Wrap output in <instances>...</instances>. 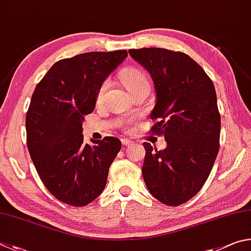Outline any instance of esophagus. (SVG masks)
Masks as SVG:
<instances>
[{
	"label": "esophagus",
	"instance_id": "34e87169",
	"mask_svg": "<svg viewBox=\"0 0 251 251\" xmlns=\"http://www.w3.org/2000/svg\"><path fill=\"white\" fill-rule=\"evenodd\" d=\"M121 142H122L123 146H131V144H132V141H130L128 138L121 139Z\"/></svg>",
	"mask_w": 251,
	"mask_h": 251
}]
</instances>
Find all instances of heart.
I'll list each match as a JSON object with an SVG mask.
<instances>
[{"instance_id":"1","label":"heart","mask_w":251,"mask_h":251,"mask_svg":"<svg viewBox=\"0 0 251 251\" xmlns=\"http://www.w3.org/2000/svg\"><path fill=\"white\" fill-rule=\"evenodd\" d=\"M121 79L123 83L128 91L134 89L135 87H139L143 85V83H149L148 79L141 70L139 69H126L121 74ZM109 86V81L105 80L102 85L100 86L99 91H98V99H101V97L103 96L105 89H107Z\"/></svg>"}]
</instances>
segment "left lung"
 Wrapping results in <instances>:
<instances>
[{"label":"left lung","mask_w":251,"mask_h":251,"mask_svg":"<svg viewBox=\"0 0 251 251\" xmlns=\"http://www.w3.org/2000/svg\"><path fill=\"white\" fill-rule=\"evenodd\" d=\"M151 75L156 103L153 133L168 146L144 142V183L157 201L178 206L194 197L208 178L219 151L221 114L213 81L190 56L164 48L130 50Z\"/></svg>","instance_id":"8db88e82"}]
</instances>
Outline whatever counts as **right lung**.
<instances>
[{
    "mask_svg": "<svg viewBox=\"0 0 251 251\" xmlns=\"http://www.w3.org/2000/svg\"><path fill=\"white\" fill-rule=\"evenodd\" d=\"M126 56L91 51L61 59L35 88L25 122L27 148L43 184L65 204L81 207L96 200L121 150L113 137L83 143L82 122L94 111L100 86Z\"/></svg>",
    "mask_w": 251,
    "mask_h": 251,
    "instance_id": "obj_1",
    "label": "right lung"
}]
</instances>
